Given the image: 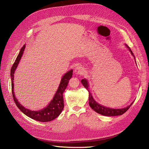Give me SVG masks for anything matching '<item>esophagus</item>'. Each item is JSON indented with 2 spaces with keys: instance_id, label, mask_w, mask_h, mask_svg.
I'll return each instance as SVG.
<instances>
[{
  "instance_id": "obj_1",
  "label": "esophagus",
  "mask_w": 149,
  "mask_h": 149,
  "mask_svg": "<svg viewBox=\"0 0 149 149\" xmlns=\"http://www.w3.org/2000/svg\"><path fill=\"white\" fill-rule=\"evenodd\" d=\"M74 71L76 74H79V75H83L84 73L85 70H84V67H83L82 66H78L76 68Z\"/></svg>"
}]
</instances>
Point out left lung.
I'll return each mask as SVG.
<instances>
[{
  "instance_id": "8db88e82",
  "label": "left lung",
  "mask_w": 149,
  "mask_h": 149,
  "mask_svg": "<svg viewBox=\"0 0 149 149\" xmlns=\"http://www.w3.org/2000/svg\"><path fill=\"white\" fill-rule=\"evenodd\" d=\"M126 47H127V48H129L130 53H131L132 55L134 56L132 52L131 51V49H130V48L127 45H126ZM81 83L84 86V87L87 89V90L89 92V104L90 107H91L94 111L101 115L106 116H116L122 115L124 113H125V112L129 109L130 107L132 106V104L134 102H132L129 106H128L127 107H126L125 108H123V109H111V108L102 106L94 101L91 93L89 92V84L88 83V81L86 79H81Z\"/></svg>"
}]
</instances>
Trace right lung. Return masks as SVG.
<instances>
[{
    "label": "right lung",
    "mask_w": 149,
    "mask_h": 149,
    "mask_svg": "<svg viewBox=\"0 0 149 149\" xmlns=\"http://www.w3.org/2000/svg\"><path fill=\"white\" fill-rule=\"evenodd\" d=\"M25 47V46L24 45L21 48L20 51L19 53V55L17 56L10 70L12 92L13 94V100H14V102L16 104L17 106L19 107V109L23 112L24 114L27 116L29 118L36 120L42 122V123L51 121L53 119H56L57 117L61 114V112H62L63 109L64 101L63 94L65 90L67 87L68 84L69 80L71 78L72 75H73V70H71L70 71H68L67 73H65V74L63 76L57 91L55 94V96H54L53 100L50 102H49L48 106H47L45 108H44V109L42 110L37 111H32L28 109H26L25 107L21 105V104L18 102L17 99L15 97V93L13 92V88H14V86H14V84H13L14 73L16 70V68L19 63L22 55H23Z\"/></svg>",
    "instance_id": "add662e5"
}]
</instances>
